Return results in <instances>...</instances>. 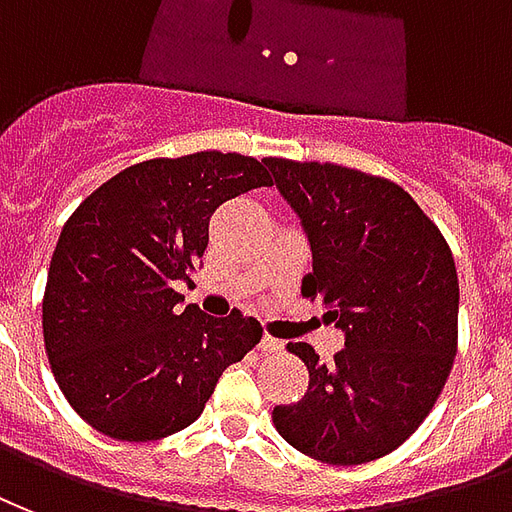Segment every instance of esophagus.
Here are the masks:
<instances>
[{"label": "esophagus", "instance_id": "obj_1", "mask_svg": "<svg viewBox=\"0 0 512 512\" xmlns=\"http://www.w3.org/2000/svg\"><path fill=\"white\" fill-rule=\"evenodd\" d=\"M259 349L261 352H267V354H281L283 352V341H278V338H272V335H264L259 343Z\"/></svg>", "mask_w": 512, "mask_h": 512}]
</instances>
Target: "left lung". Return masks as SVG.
<instances>
[{"mask_svg":"<svg viewBox=\"0 0 512 512\" xmlns=\"http://www.w3.org/2000/svg\"><path fill=\"white\" fill-rule=\"evenodd\" d=\"M300 215L313 253L302 297L322 300L346 346L308 368V393L272 423L300 453L354 466L393 453L420 428L458 349V275L450 245L401 185L316 160L264 158Z\"/></svg>","mask_w":512,"mask_h":512,"instance_id":"obj_1","label":"left lung"}]
</instances>
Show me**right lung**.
<instances>
[{
    "label": "right lung",
    "instance_id": "obj_1",
    "mask_svg": "<svg viewBox=\"0 0 512 512\" xmlns=\"http://www.w3.org/2000/svg\"><path fill=\"white\" fill-rule=\"evenodd\" d=\"M272 185L264 163L193 152L128 166L67 218L48 267L43 341L67 404L100 434L155 442L188 428L220 374L261 341L240 311L212 319L174 289L223 201Z\"/></svg>",
    "mask_w": 512,
    "mask_h": 512
}]
</instances>
